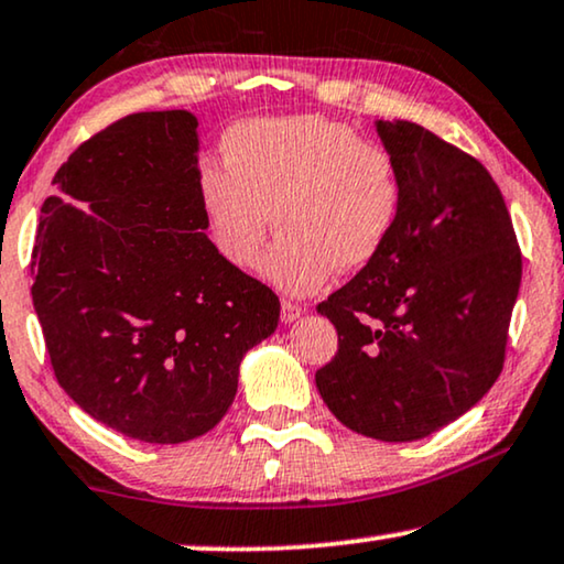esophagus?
Returning a JSON list of instances; mask_svg holds the SVG:
<instances>
[{"mask_svg":"<svg viewBox=\"0 0 564 564\" xmlns=\"http://www.w3.org/2000/svg\"><path fill=\"white\" fill-rule=\"evenodd\" d=\"M304 312H306V310H304L302 304L289 302V299H283V302H281V319L286 322V325H289V322H296L299 317H302Z\"/></svg>","mask_w":564,"mask_h":564,"instance_id":"1","label":"esophagus"}]
</instances>
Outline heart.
Instances as JSON below:
<instances>
[{"label": "heart", "mask_w": 564, "mask_h": 564, "mask_svg": "<svg viewBox=\"0 0 564 564\" xmlns=\"http://www.w3.org/2000/svg\"><path fill=\"white\" fill-rule=\"evenodd\" d=\"M224 164L198 167L208 237L231 268L254 265L270 224L283 231L262 275L314 294L335 270L369 268L394 237L404 180L394 152L327 116L250 118L221 141Z\"/></svg>", "instance_id": "obj_1"}]
</instances>
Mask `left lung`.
Wrapping results in <instances>:
<instances>
[{
	"instance_id": "8db88e82",
	"label": "left lung",
	"mask_w": 564,
	"mask_h": 564,
	"mask_svg": "<svg viewBox=\"0 0 564 564\" xmlns=\"http://www.w3.org/2000/svg\"><path fill=\"white\" fill-rule=\"evenodd\" d=\"M404 206L387 250L317 306L337 352L317 371L329 412L377 441L454 423L500 377L521 286L513 221L482 164L410 120H377Z\"/></svg>"
}]
</instances>
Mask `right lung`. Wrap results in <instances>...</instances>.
<instances>
[{
  "label": "right lung",
  "mask_w": 564,
  "mask_h": 564,
  "mask_svg": "<svg viewBox=\"0 0 564 564\" xmlns=\"http://www.w3.org/2000/svg\"><path fill=\"white\" fill-rule=\"evenodd\" d=\"M198 120L133 112L54 175L30 260L56 381L87 415L144 444L212 431L242 356L273 335L281 302L206 237Z\"/></svg>",
  "instance_id": "1"
}]
</instances>
